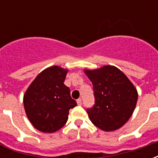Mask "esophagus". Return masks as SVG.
Masks as SVG:
<instances>
[{
    "instance_id": "obj_1",
    "label": "esophagus",
    "mask_w": 158,
    "mask_h": 158,
    "mask_svg": "<svg viewBox=\"0 0 158 158\" xmlns=\"http://www.w3.org/2000/svg\"><path fill=\"white\" fill-rule=\"evenodd\" d=\"M77 103H78V105H79V106H81V105H82V100L78 99L77 100Z\"/></svg>"
}]
</instances>
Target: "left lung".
Instances as JSON below:
<instances>
[{"label": "left lung", "instance_id": "8db88e82", "mask_svg": "<svg viewBox=\"0 0 158 158\" xmlns=\"http://www.w3.org/2000/svg\"><path fill=\"white\" fill-rule=\"evenodd\" d=\"M92 82L95 104L87 109L90 121L104 131L121 128L132 116L138 99L135 87L114 66L85 70Z\"/></svg>", "mask_w": 158, "mask_h": 158}]
</instances>
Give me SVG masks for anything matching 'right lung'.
Here are the masks:
<instances>
[{"mask_svg": "<svg viewBox=\"0 0 158 158\" xmlns=\"http://www.w3.org/2000/svg\"><path fill=\"white\" fill-rule=\"evenodd\" d=\"M68 69L52 66L43 70L31 83L23 96L26 115L33 126L44 133L62 128L69 110L77 106L70 89L63 84Z\"/></svg>", "mask_w": 158, "mask_h": 158, "instance_id": "1", "label": "right lung"}]
</instances>
